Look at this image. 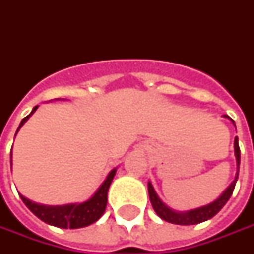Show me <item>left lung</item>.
Listing matches in <instances>:
<instances>
[{
	"label": "left lung",
	"mask_w": 254,
	"mask_h": 254,
	"mask_svg": "<svg viewBox=\"0 0 254 254\" xmlns=\"http://www.w3.org/2000/svg\"><path fill=\"white\" fill-rule=\"evenodd\" d=\"M235 156H236V163H238V173H236L235 180L231 183V186L226 188L223 191L222 195L218 199H215L214 202H211V204H208L205 206H201V208H197V209H191V211H186V212H176V211H173L159 198V195L154 191L153 186L149 183L147 184V190H149V197H150V202H152L154 212L159 215L162 219H164L166 222L176 223V225H195V223H201L204 222V221L211 219V218H214L215 215L222 209L223 205L229 201L232 192L235 190V186H236V181H238L239 164H241V149H239V143H238V137L235 139Z\"/></svg>",
	"instance_id": "1"
}]
</instances>
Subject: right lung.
Instances as JSON below:
<instances>
[{"instance_id":"add662e5","label":"right lung","mask_w":254,"mask_h":254,"mask_svg":"<svg viewBox=\"0 0 254 254\" xmlns=\"http://www.w3.org/2000/svg\"><path fill=\"white\" fill-rule=\"evenodd\" d=\"M38 105L32 110V112L25 117L21 121V125L28 121V118L31 117L32 114L36 111ZM18 127V130H19ZM16 130V133H18ZM11 156H12V149H11ZM12 164V163H11ZM117 173V169L111 171L108 174L107 180L102 183L97 192L92 195L88 201H85L83 204H68V205H60V206H49V205H40L36 202H32L28 198H22L23 204L31 209L33 214L36 215L39 219H42L43 222L49 223V225H53L57 228H70V229H77V228H84V226H88L95 221H98L102 214L105 212V208H107V201H108V188H110L111 183L114 180V176Z\"/></svg>"}]
</instances>
